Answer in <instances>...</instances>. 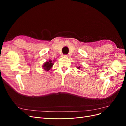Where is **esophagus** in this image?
Masks as SVG:
<instances>
[{
    "mask_svg": "<svg viewBox=\"0 0 126 126\" xmlns=\"http://www.w3.org/2000/svg\"><path fill=\"white\" fill-rule=\"evenodd\" d=\"M63 57H68V56L67 55H63Z\"/></svg>",
    "mask_w": 126,
    "mask_h": 126,
    "instance_id": "1",
    "label": "esophagus"
}]
</instances>
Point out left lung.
Masks as SVG:
<instances>
[{
	"label": "left lung",
	"instance_id": "8db88e82",
	"mask_svg": "<svg viewBox=\"0 0 126 126\" xmlns=\"http://www.w3.org/2000/svg\"><path fill=\"white\" fill-rule=\"evenodd\" d=\"M80 66H79V67H78V69H80Z\"/></svg>",
	"mask_w": 126,
	"mask_h": 126
}]
</instances>
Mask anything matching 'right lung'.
<instances>
[{"instance_id":"add662e5","label":"right lung","mask_w":126,"mask_h":126,"mask_svg":"<svg viewBox=\"0 0 126 126\" xmlns=\"http://www.w3.org/2000/svg\"><path fill=\"white\" fill-rule=\"evenodd\" d=\"M52 66H53V63H52V61L49 60V61H47V62H46L44 64L43 67L45 70L48 71L50 69V68L52 67Z\"/></svg>"}]
</instances>
